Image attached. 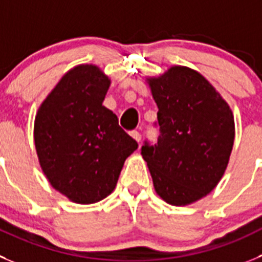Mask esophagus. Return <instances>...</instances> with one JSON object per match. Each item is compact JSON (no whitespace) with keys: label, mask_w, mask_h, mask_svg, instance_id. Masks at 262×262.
Wrapping results in <instances>:
<instances>
[{"label":"esophagus","mask_w":262,"mask_h":262,"mask_svg":"<svg viewBox=\"0 0 262 262\" xmlns=\"http://www.w3.org/2000/svg\"><path fill=\"white\" fill-rule=\"evenodd\" d=\"M130 136L136 139L137 142H139V141H141V138H142V136H141V133H139L138 130H132Z\"/></svg>","instance_id":"obj_1"}]
</instances>
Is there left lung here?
<instances>
[{
	"instance_id": "1",
	"label": "left lung",
	"mask_w": 262,
	"mask_h": 262,
	"mask_svg": "<svg viewBox=\"0 0 262 262\" xmlns=\"http://www.w3.org/2000/svg\"><path fill=\"white\" fill-rule=\"evenodd\" d=\"M158 104L160 136L141 148L159 196L187 205L217 186L235 137L234 116L224 98L199 72L174 66L147 79Z\"/></svg>"
}]
</instances>
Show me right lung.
<instances>
[{"mask_svg":"<svg viewBox=\"0 0 262 262\" xmlns=\"http://www.w3.org/2000/svg\"><path fill=\"white\" fill-rule=\"evenodd\" d=\"M110 79L97 66L81 64L63 76L38 108L35 146L54 189L79 204L114 191L124 161L138 143L103 106Z\"/></svg>","mask_w":262,"mask_h":262,"instance_id":"add662e5","label":"right lung"}]
</instances>
